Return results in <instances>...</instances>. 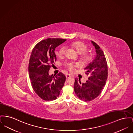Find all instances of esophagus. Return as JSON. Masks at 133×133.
<instances>
[{"mask_svg": "<svg viewBox=\"0 0 133 133\" xmlns=\"http://www.w3.org/2000/svg\"><path fill=\"white\" fill-rule=\"evenodd\" d=\"M66 77L67 79H68V78H69L71 77V76L69 74H67V75H66Z\"/></svg>", "mask_w": 133, "mask_h": 133, "instance_id": "obj_1", "label": "esophagus"}]
</instances>
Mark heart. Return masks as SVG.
Listing matches in <instances>:
<instances>
[{"label": "heart", "mask_w": 133, "mask_h": 133, "mask_svg": "<svg viewBox=\"0 0 133 133\" xmlns=\"http://www.w3.org/2000/svg\"><path fill=\"white\" fill-rule=\"evenodd\" d=\"M71 47L74 49L76 52L80 54L79 58L81 62L87 64L90 62L92 59V55L91 53H87L88 47L86 44L82 42H75L70 45ZM66 48L62 47L59 51L58 54L60 55H64L65 54ZM78 64L76 63H69L66 65L68 70L70 72H73L75 68L77 67Z\"/></svg>", "instance_id": "1"}]
</instances>
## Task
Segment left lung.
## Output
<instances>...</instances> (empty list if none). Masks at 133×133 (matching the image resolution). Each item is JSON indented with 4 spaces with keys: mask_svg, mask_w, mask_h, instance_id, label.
I'll return each instance as SVG.
<instances>
[{
    "mask_svg": "<svg viewBox=\"0 0 133 133\" xmlns=\"http://www.w3.org/2000/svg\"><path fill=\"white\" fill-rule=\"evenodd\" d=\"M96 56L92 62L84 68L88 80L81 83L78 79H75L74 89L76 96L81 101L90 102L96 98L102 92L108 75V64L105 57L101 47L94 41Z\"/></svg>",
    "mask_w": 133,
    "mask_h": 133,
    "instance_id": "obj_1",
    "label": "left lung"
}]
</instances>
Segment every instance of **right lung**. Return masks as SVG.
<instances>
[{
    "label": "right lung",
    "mask_w": 133,
    "mask_h": 133,
    "mask_svg": "<svg viewBox=\"0 0 133 133\" xmlns=\"http://www.w3.org/2000/svg\"><path fill=\"white\" fill-rule=\"evenodd\" d=\"M66 39L48 38L39 42L32 49L29 64V72L34 91L46 101L55 100L59 96L66 80L61 72L50 75L49 71L56 61L55 48Z\"/></svg>",
    "instance_id": "add662e5"
}]
</instances>
